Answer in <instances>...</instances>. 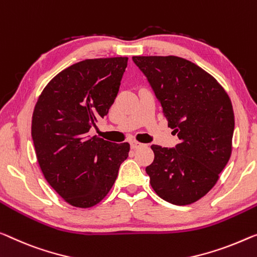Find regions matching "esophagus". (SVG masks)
Instances as JSON below:
<instances>
[{"mask_svg": "<svg viewBox=\"0 0 257 257\" xmlns=\"http://www.w3.org/2000/svg\"><path fill=\"white\" fill-rule=\"evenodd\" d=\"M145 144L141 143V142H137V141H133L132 143H130V147H132V149H134V150H136V149H140L142 147H144Z\"/></svg>", "mask_w": 257, "mask_h": 257, "instance_id": "34e87169", "label": "esophagus"}]
</instances>
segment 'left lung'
Segmentation results:
<instances>
[{"instance_id":"1","label":"left lung","mask_w":257,"mask_h":257,"mask_svg":"<svg viewBox=\"0 0 257 257\" xmlns=\"http://www.w3.org/2000/svg\"><path fill=\"white\" fill-rule=\"evenodd\" d=\"M177 134L173 149L151 145L155 159L145 171L164 201L188 205L216 185L232 153L234 113L227 92L201 67L182 57L133 56Z\"/></svg>"}]
</instances>
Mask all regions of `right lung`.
I'll return each instance as SVG.
<instances>
[{
    "label": "right lung",
    "mask_w": 257,
    "mask_h": 257,
    "mask_svg": "<svg viewBox=\"0 0 257 257\" xmlns=\"http://www.w3.org/2000/svg\"><path fill=\"white\" fill-rule=\"evenodd\" d=\"M128 57L80 61L45 86L34 107L32 134L45 179L64 201L91 208L109 193L129 143L89 136L115 100Z\"/></svg>",
    "instance_id": "right-lung-1"
}]
</instances>
